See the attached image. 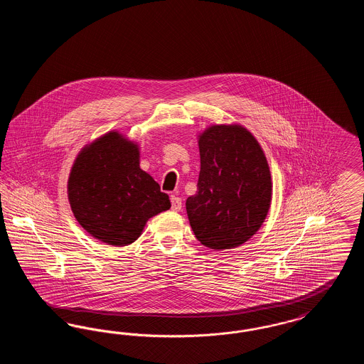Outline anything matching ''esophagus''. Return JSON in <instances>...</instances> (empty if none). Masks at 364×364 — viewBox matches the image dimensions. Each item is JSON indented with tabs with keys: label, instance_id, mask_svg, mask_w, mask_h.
I'll use <instances>...</instances> for the list:
<instances>
[{
	"label": "esophagus",
	"instance_id": "34e87169",
	"mask_svg": "<svg viewBox=\"0 0 364 364\" xmlns=\"http://www.w3.org/2000/svg\"><path fill=\"white\" fill-rule=\"evenodd\" d=\"M171 203H172V210H173V211H180L181 208H183L181 199H180L178 196H176V195L171 196Z\"/></svg>",
	"mask_w": 364,
	"mask_h": 364
}]
</instances>
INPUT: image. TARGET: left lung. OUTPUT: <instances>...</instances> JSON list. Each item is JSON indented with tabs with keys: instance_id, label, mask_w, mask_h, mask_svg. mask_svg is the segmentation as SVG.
Returning <instances> with one entry per match:
<instances>
[{
	"instance_id": "left-lung-1",
	"label": "left lung",
	"mask_w": 364,
	"mask_h": 364,
	"mask_svg": "<svg viewBox=\"0 0 364 364\" xmlns=\"http://www.w3.org/2000/svg\"><path fill=\"white\" fill-rule=\"evenodd\" d=\"M198 191L186 208L195 237L214 251L242 245L264 223L272 174L259 141L240 124L210 125L198 135Z\"/></svg>"
}]
</instances>
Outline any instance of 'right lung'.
Wrapping results in <instances>:
<instances>
[{"label": "right lung", "instance_id": "1", "mask_svg": "<svg viewBox=\"0 0 364 364\" xmlns=\"http://www.w3.org/2000/svg\"><path fill=\"white\" fill-rule=\"evenodd\" d=\"M139 144L110 131L86 144L68 178V200L94 239L122 247L138 240L147 221L171 208L168 193L140 169Z\"/></svg>", "mask_w": 364, "mask_h": 364}]
</instances>
